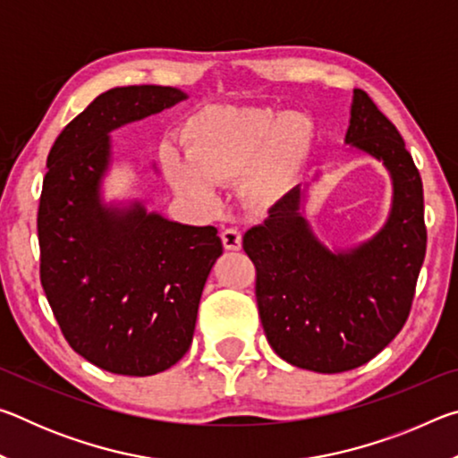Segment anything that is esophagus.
<instances>
[{
  "label": "esophagus",
  "instance_id": "1",
  "mask_svg": "<svg viewBox=\"0 0 458 458\" xmlns=\"http://www.w3.org/2000/svg\"><path fill=\"white\" fill-rule=\"evenodd\" d=\"M222 244L226 250H240V246H242V234H240V230L236 228H226L222 230Z\"/></svg>",
  "mask_w": 458,
  "mask_h": 458
}]
</instances>
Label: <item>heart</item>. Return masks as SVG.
I'll return each mask as SVG.
<instances>
[{
    "mask_svg": "<svg viewBox=\"0 0 458 458\" xmlns=\"http://www.w3.org/2000/svg\"><path fill=\"white\" fill-rule=\"evenodd\" d=\"M311 139V121L301 113L212 105L185 125V155L165 145L159 161L172 188L199 210H214L216 185L232 182L244 206L268 210L293 188Z\"/></svg>",
    "mask_w": 458,
    "mask_h": 458,
    "instance_id": "1",
    "label": "heart"
}]
</instances>
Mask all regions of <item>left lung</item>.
<instances>
[{"label":"left lung","mask_w":458,"mask_h":458,"mask_svg":"<svg viewBox=\"0 0 458 458\" xmlns=\"http://www.w3.org/2000/svg\"><path fill=\"white\" fill-rule=\"evenodd\" d=\"M345 143L382 161L392 177V210L376 236L329 250L301 212L305 191L294 188L242 240L270 347L319 374L360 368L398 335L426 254L420 174L398 129L360 89Z\"/></svg>","instance_id":"1"}]
</instances>
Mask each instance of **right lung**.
<instances>
[{
  "mask_svg": "<svg viewBox=\"0 0 458 458\" xmlns=\"http://www.w3.org/2000/svg\"><path fill=\"white\" fill-rule=\"evenodd\" d=\"M188 98L174 87L98 95L54 141L38 208L40 281L72 350L119 376H153L190 350L206 278L222 254L214 226H188L141 201L105 204L111 131Z\"/></svg>",
  "mask_w": 458,
  "mask_h": 458,
  "instance_id": "obj_1",
  "label": "right lung"
}]
</instances>
